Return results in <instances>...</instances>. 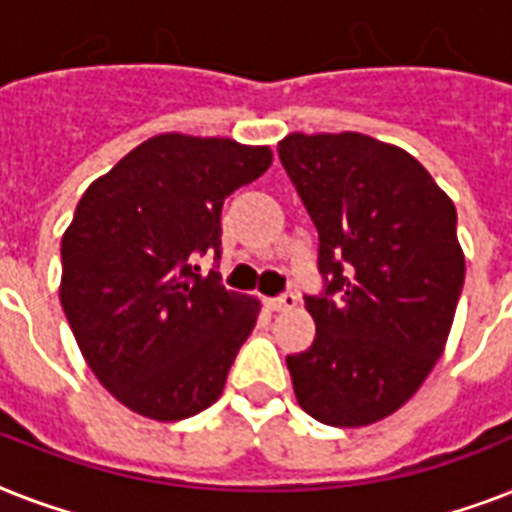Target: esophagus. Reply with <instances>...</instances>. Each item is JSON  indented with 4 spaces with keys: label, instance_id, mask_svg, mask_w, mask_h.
<instances>
[{
    "label": "esophagus",
    "instance_id": "obj_1",
    "mask_svg": "<svg viewBox=\"0 0 512 512\" xmlns=\"http://www.w3.org/2000/svg\"><path fill=\"white\" fill-rule=\"evenodd\" d=\"M265 305H268L271 311H289V308H295L297 305V295L295 292H284V295L265 300Z\"/></svg>",
    "mask_w": 512,
    "mask_h": 512
}]
</instances>
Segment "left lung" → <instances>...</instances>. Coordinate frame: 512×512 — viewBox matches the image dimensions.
Masks as SVG:
<instances>
[{
	"instance_id": "1",
	"label": "left lung",
	"mask_w": 512,
	"mask_h": 512,
	"mask_svg": "<svg viewBox=\"0 0 512 512\" xmlns=\"http://www.w3.org/2000/svg\"><path fill=\"white\" fill-rule=\"evenodd\" d=\"M279 159L319 231L324 292L308 350L287 356L313 420L358 428L417 393L446 345L465 284L457 209L414 156L369 135H303Z\"/></svg>"
}]
</instances>
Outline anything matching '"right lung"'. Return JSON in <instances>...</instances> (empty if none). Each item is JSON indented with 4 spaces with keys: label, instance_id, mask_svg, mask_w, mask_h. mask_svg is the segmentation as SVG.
I'll list each match as a JSON object with an SVG mask.
<instances>
[{
    "label": "right lung",
    "instance_id": "1",
    "mask_svg": "<svg viewBox=\"0 0 512 512\" xmlns=\"http://www.w3.org/2000/svg\"><path fill=\"white\" fill-rule=\"evenodd\" d=\"M271 148L156 135L98 177L60 241V305L84 361L127 409L159 422L220 398L260 303L201 276L220 260L225 196L271 167Z\"/></svg>",
    "mask_w": 512,
    "mask_h": 512
}]
</instances>
